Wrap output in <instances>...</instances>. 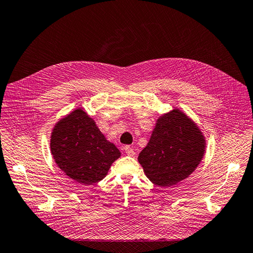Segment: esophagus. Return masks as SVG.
Listing matches in <instances>:
<instances>
[{"label": "esophagus", "instance_id": "esophagus-1", "mask_svg": "<svg viewBox=\"0 0 253 253\" xmlns=\"http://www.w3.org/2000/svg\"><path fill=\"white\" fill-rule=\"evenodd\" d=\"M125 152H126V154L129 155V156H133L134 155V151H133V149L131 148L130 145H126L125 146Z\"/></svg>", "mask_w": 253, "mask_h": 253}]
</instances>
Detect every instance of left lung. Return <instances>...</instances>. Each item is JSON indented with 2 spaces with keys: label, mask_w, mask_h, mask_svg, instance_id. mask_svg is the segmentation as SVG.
<instances>
[{
  "label": "left lung",
  "mask_w": 253,
  "mask_h": 253,
  "mask_svg": "<svg viewBox=\"0 0 253 253\" xmlns=\"http://www.w3.org/2000/svg\"><path fill=\"white\" fill-rule=\"evenodd\" d=\"M204 152L205 139L198 127L181 111L173 110L158 119L138 160L151 182L167 187L189 177Z\"/></svg>",
  "instance_id": "1"
}]
</instances>
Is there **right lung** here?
<instances>
[{"instance_id": "add662e5", "label": "right lung", "mask_w": 253, "mask_h": 253, "mask_svg": "<svg viewBox=\"0 0 253 253\" xmlns=\"http://www.w3.org/2000/svg\"><path fill=\"white\" fill-rule=\"evenodd\" d=\"M51 154L62 171L81 184L101 181L119 149L105 140L83 110H75L55 126L50 140Z\"/></svg>"}]
</instances>
